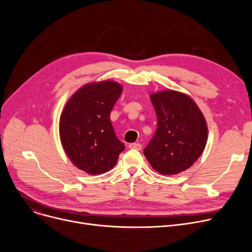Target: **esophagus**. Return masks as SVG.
Masks as SVG:
<instances>
[{
  "instance_id": "obj_1",
  "label": "esophagus",
  "mask_w": 252,
  "mask_h": 252,
  "mask_svg": "<svg viewBox=\"0 0 252 252\" xmlns=\"http://www.w3.org/2000/svg\"><path fill=\"white\" fill-rule=\"evenodd\" d=\"M129 149H134V150H141L142 149V145L139 143H131L128 145Z\"/></svg>"
}]
</instances>
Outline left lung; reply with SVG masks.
<instances>
[{
	"label": "left lung",
	"instance_id": "1",
	"mask_svg": "<svg viewBox=\"0 0 252 252\" xmlns=\"http://www.w3.org/2000/svg\"><path fill=\"white\" fill-rule=\"evenodd\" d=\"M150 99L157 127L144 155L159 174L177 175L189 168L203 152L206 122L195 102L182 93L167 90L152 94Z\"/></svg>",
	"mask_w": 252,
	"mask_h": 252
}]
</instances>
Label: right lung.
<instances>
[{
	"instance_id": "add662e5",
	"label": "right lung",
	"mask_w": 252,
	"mask_h": 252,
	"mask_svg": "<svg viewBox=\"0 0 252 252\" xmlns=\"http://www.w3.org/2000/svg\"><path fill=\"white\" fill-rule=\"evenodd\" d=\"M123 92L111 81L89 84L65 105L60 117V139L72 163L89 175L111 169L125 144L115 135L110 112Z\"/></svg>"
}]
</instances>
